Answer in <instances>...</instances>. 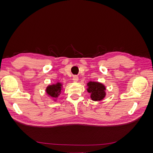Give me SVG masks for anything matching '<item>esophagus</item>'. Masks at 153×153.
Listing matches in <instances>:
<instances>
[{"label":"esophagus","instance_id":"34e87169","mask_svg":"<svg viewBox=\"0 0 153 153\" xmlns=\"http://www.w3.org/2000/svg\"><path fill=\"white\" fill-rule=\"evenodd\" d=\"M73 80L74 82H78V76H73Z\"/></svg>","mask_w":153,"mask_h":153}]
</instances>
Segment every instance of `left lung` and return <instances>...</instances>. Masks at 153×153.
I'll return each instance as SVG.
<instances>
[{
  "instance_id": "obj_1",
  "label": "left lung",
  "mask_w": 153,
  "mask_h": 153,
  "mask_svg": "<svg viewBox=\"0 0 153 153\" xmlns=\"http://www.w3.org/2000/svg\"><path fill=\"white\" fill-rule=\"evenodd\" d=\"M87 91L91 94V98L95 101H101L106 96L105 86L98 82L91 81L87 84Z\"/></svg>"
}]
</instances>
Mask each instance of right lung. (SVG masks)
<instances>
[{"instance_id":"1","label":"right lung","mask_w":153,"mask_h":153,"mask_svg":"<svg viewBox=\"0 0 153 153\" xmlns=\"http://www.w3.org/2000/svg\"><path fill=\"white\" fill-rule=\"evenodd\" d=\"M62 89V84L60 82H57L56 84L49 85L47 87V89H46V92H47V94L50 97H52V98L56 99L58 98L59 96L61 94ZM54 101H56V100H54Z\"/></svg>"}]
</instances>
